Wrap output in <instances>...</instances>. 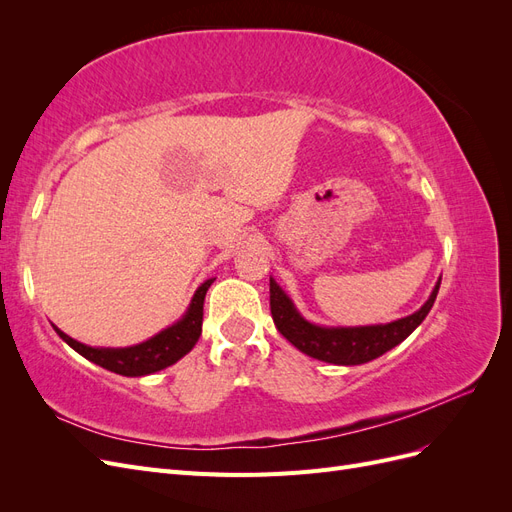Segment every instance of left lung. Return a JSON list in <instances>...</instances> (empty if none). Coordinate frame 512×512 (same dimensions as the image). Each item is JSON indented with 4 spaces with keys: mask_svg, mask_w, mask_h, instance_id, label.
Returning <instances> with one entry per match:
<instances>
[{
    "mask_svg": "<svg viewBox=\"0 0 512 512\" xmlns=\"http://www.w3.org/2000/svg\"><path fill=\"white\" fill-rule=\"evenodd\" d=\"M440 282L442 277H438L429 299L410 316L384 324L329 327V324L309 322L299 312L294 301L288 297V292L271 277V316L277 331H280L294 348L307 356H312V359L333 365H363L399 346L418 324L427 318L433 301L438 297Z\"/></svg>",
    "mask_w": 512,
    "mask_h": 512,
    "instance_id": "8db88e82",
    "label": "left lung"
}]
</instances>
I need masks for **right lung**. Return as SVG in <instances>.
Here are the masks:
<instances>
[{"label":"right lung","mask_w":512,"mask_h":512,"mask_svg":"<svg viewBox=\"0 0 512 512\" xmlns=\"http://www.w3.org/2000/svg\"><path fill=\"white\" fill-rule=\"evenodd\" d=\"M215 282V277H209L203 284L196 288L192 294L190 305L185 309L183 316L170 324V327L162 329L153 337L145 339L141 344L126 346V348H100V346H87L76 342L70 335H66L53 324L55 333L64 339V342L85 356L87 361L96 363L113 374L138 378L156 374L160 369H166L168 365H175L179 359L188 354L196 342L200 333H203V303L209 286Z\"/></svg>","instance_id":"obj_1"}]
</instances>
